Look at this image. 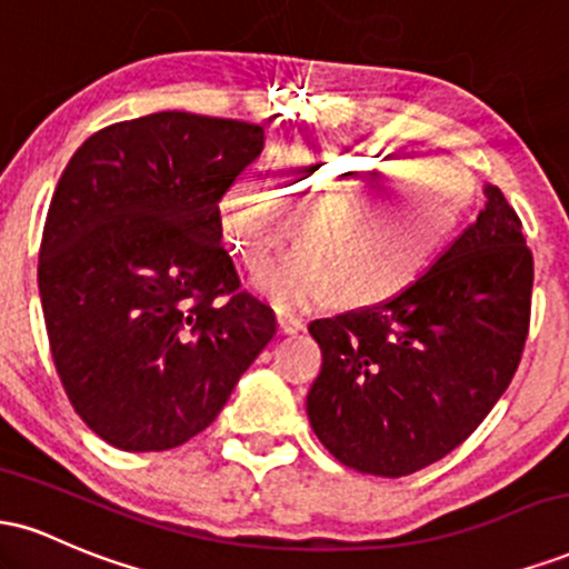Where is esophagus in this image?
<instances>
[{
  "label": "esophagus",
  "mask_w": 569,
  "mask_h": 569,
  "mask_svg": "<svg viewBox=\"0 0 569 569\" xmlns=\"http://www.w3.org/2000/svg\"><path fill=\"white\" fill-rule=\"evenodd\" d=\"M278 329L283 331V335H297V331L305 329V318L293 316V312L280 310L278 312Z\"/></svg>",
  "instance_id": "obj_1"
}]
</instances>
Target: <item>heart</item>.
I'll use <instances>...</instances> for the list:
<instances>
[{
	"mask_svg": "<svg viewBox=\"0 0 569 569\" xmlns=\"http://www.w3.org/2000/svg\"><path fill=\"white\" fill-rule=\"evenodd\" d=\"M270 171L272 187L248 176L221 194L219 227L240 262L262 272L289 243L288 218L299 221L302 248L259 280L280 307L331 297L367 307L407 291L473 202V179L460 162L411 160L380 143H291L272 154ZM380 193L385 207L370 202Z\"/></svg>",
	"mask_w": 569,
	"mask_h": 569,
	"instance_id": "obj_1",
	"label": "heart"
}]
</instances>
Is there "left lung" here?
<instances>
[{"label":"left lung","instance_id":"8db88e82","mask_svg":"<svg viewBox=\"0 0 569 569\" xmlns=\"http://www.w3.org/2000/svg\"><path fill=\"white\" fill-rule=\"evenodd\" d=\"M433 267L380 305L318 318L307 417L342 466L409 476L460 447L511 385L532 305V251L498 187Z\"/></svg>","mask_w":569,"mask_h":569}]
</instances>
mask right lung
<instances>
[{"label": "right lung", "mask_w": 569, "mask_h": 569, "mask_svg": "<svg viewBox=\"0 0 569 569\" xmlns=\"http://www.w3.org/2000/svg\"><path fill=\"white\" fill-rule=\"evenodd\" d=\"M262 149L253 122L158 112L98 130L58 179L37 270L50 352L71 407L117 449L206 430L276 335L219 227L221 194Z\"/></svg>", "instance_id": "right-lung-1"}]
</instances>
